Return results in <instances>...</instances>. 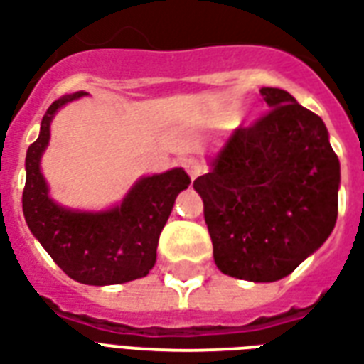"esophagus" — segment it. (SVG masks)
<instances>
[{
	"label": "esophagus",
	"instance_id": "obj_1",
	"mask_svg": "<svg viewBox=\"0 0 364 364\" xmlns=\"http://www.w3.org/2000/svg\"><path fill=\"white\" fill-rule=\"evenodd\" d=\"M183 168H185V171L189 173L191 179H196L198 175H203L204 171H206L203 161L196 160V158H187V160L183 161Z\"/></svg>",
	"mask_w": 364,
	"mask_h": 364
}]
</instances>
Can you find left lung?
I'll use <instances>...</instances> for the list:
<instances>
[{
	"instance_id": "obj_1",
	"label": "left lung",
	"mask_w": 364,
	"mask_h": 364,
	"mask_svg": "<svg viewBox=\"0 0 364 364\" xmlns=\"http://www.w3.org/2000/svg\"><path fill=\"white\" fill-rule=\"evenodd\" d=\"M268 115L237 129L193 187L204 203L214 262L270 284L314 255L338 220L340 160L324 121L282 88H260Z\"/></svg>"
}]
</instances>
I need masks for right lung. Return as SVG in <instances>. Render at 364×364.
<instances>
[{
	"mask_svg": "<svg viewBox=\"0 0 364 364\" xmlns=\"http://www.w3.org/2000/svg\"><path fill=\"white\" fill-rule=\"evenodd\" d=\"M86 92L55 100L40 123V134L26 150L23 212L28 230L69 278L86 285L127 284L144 278L156 264L158 239L177 195L189 187L183 168L142 175L123 200L104 210H80L55 203L42 173L52 121L59 109Z\"/></svg>",
	"mask_w": 364,
	"mask_h": 364,
	"instance_id": "add662e5",
	"label": "right lung"
}]
</instances>
